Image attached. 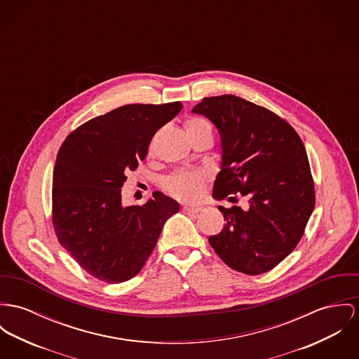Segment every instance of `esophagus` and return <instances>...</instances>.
<instances>
[{
    "label": "esophagus",
    "instance_id": "esophagus-1",
    "mask_svg": "<svg viewBox=\"0 0 359 359\" xmlns=\"http://www.w3.org/2000/svg\"><path fill=\"white\" fill-rule=\"evenodd\" d=\"M182 210H183V212H186V213H193V215H196V213L202 212V206H183V208H182Z\"/></svg>",
    "mask_w": 359,
    "mask_h": 359
}]
</instances>
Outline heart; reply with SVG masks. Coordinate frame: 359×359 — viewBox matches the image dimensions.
Here are the masks:
<instances>
[{
	"label": "heart",
	"instance_id": "obj_1",
	"mask_svg": "<svg viewBox=\"0 0 359 359\" xmlns=\"http://www.w3.org/2000/svg\"><path fill=\"white\" fill-rule=\"evenodd\" d=\"M184 128L189 137L201 134V133H208L213 135L212 124L206 118L198 117V116L187 117L184 121ZM149 151L150 153L153 151V140L150 142ZM208 180L209 177L203 172L176 170L164 179V189L172 196L184 202H190V201H195L202 194V190L208 183Z\"/></svg>",
	"mask_w": 359,
	"mask_h": 359
}]
</instances>
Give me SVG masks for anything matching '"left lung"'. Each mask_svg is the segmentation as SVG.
<instances>
[{"label": "left lung", "instance_id": "left-lung-1", "mask_svg": "<svg viewBox=\"0 0 359 359\" xmlns=\"http://www.w3.org/2000/svg\"><path fill=\"white\" fill-rule=\"evenodd\" d=\"M193 111L220 133L213 196L248 201L246 208L219 206L225 224L209 243L233 271L269 272L297 248L316 205L304 142L276 113L231 94L206 97Z\"/></svg>", "mask_w": 359, "mask_h": 359}]
</instances>
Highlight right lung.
I'll return each instance as SVG.
<instances>
[{"label": "right lung", "instance_id": "1", "mask_svg": "<svg viewBox=\"0 0 359 359\" xmlns=\"http://www.w3.org/2000/svg\"><path fill=\"white\" fill-rule=\"evenodd\" d=\"M182 102L131 104L97 116L62 142L53 170L52 221L60 245L88 275L116 284L137 276L179 205L160 191L126 206L121 187L154 134Z\"/></svg>", "mask_w": 359, "mask_h": 359}]
</instances>
